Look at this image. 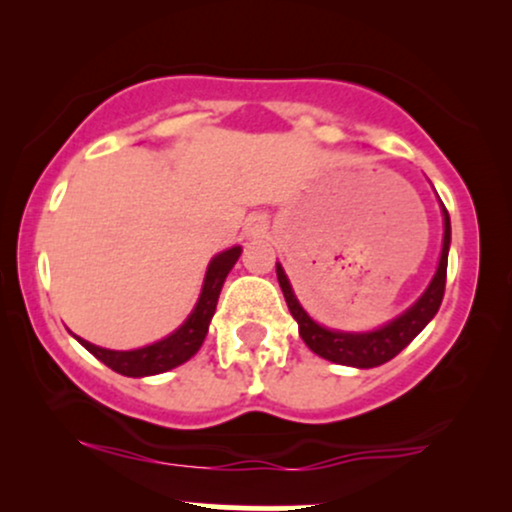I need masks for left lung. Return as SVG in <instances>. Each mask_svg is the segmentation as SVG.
<instances>
[{"label":"left lung","instance_id":"left-lung-1","mask_svg":"<svg viewBox=\"0 0 512 512\" xmlns=\"http://www.w3.org/2000/svg\"><path fill=\"white\" fill-rule=\"evenodd\" d=\"M445 214V236H443V252H440V264L438 272L433 276L431 286H428L424 296L419 298L404 315H399L397 320H392L390 325L380 327L375 332L366 334H349V332H332L320 327L308 317V313L301 308V303L293 296L289 279H286L281 264H276V279H279L281 291H284L286 305H289L291 315L296 317L298 332H301L303 342L308 344L310 351H315L317 356L327 358L332 363H342V366H354V368H375L383 366V363L395 358L399 351L407 346L411 339L416 337L428 322L433 320V315L438 313L440 303H443L445 293V279H448V248H450V216L448 209H443Z\"/></svg>","mask_w":512,"mask_h":512}]
</instances>
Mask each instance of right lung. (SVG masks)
Listing matches in <instances>:
<instances>
[{
  "label": "right lung",
  "instance_id": "add662e5",
  "mask_svg": "<svg viewBox=\"0 0 512 512\" xmlns=\"http://www.w3.org/2000/svg\"><path fill=\"white\" fill-rule=\"evenodd\" d=\"M238 257H240V248H231L211 260L197 308L192 310V315L187 317V322L180 327V330H175L170 337L161 339V342L144 346V349H134V351H110V349H101V346L91 342H84V339L79 337L76 339H79V342L98 358V361H103L105 366L113 368L115 373L129 375V378L166 373V370L180 366V363H185L187 358L197 354L199 346L204 342V337H207L209 322L211 317H214L221 286L223 281H226L228 272L233 269V264L238 262Z\"/></svg>",
  "mask_w": 512,
  "mask_h": 512
}]
</instances>
